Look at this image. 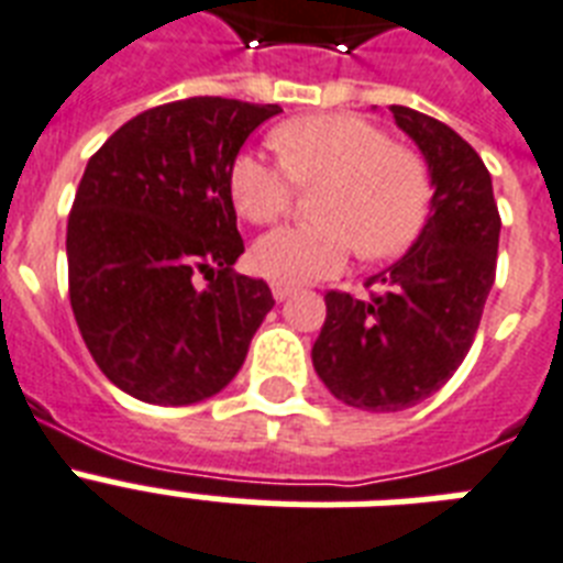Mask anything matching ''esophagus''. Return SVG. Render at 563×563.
<instances>
[{
	"label": "esophagus",
	"instance_id": "1",
	"mask_svg": "<svg viewBox=\"0 0 563 563\" xmlns=\"http://www.w3.org/2000/svg\"><path fill=\"white\" fill-rule=\"evenodd\" d=\"M291 291H295V286H289V283H272L274 300H286V297H291Z\"/></svg>",
	"mask_w": 563,
	"mask_h": 563
}]
</instances>
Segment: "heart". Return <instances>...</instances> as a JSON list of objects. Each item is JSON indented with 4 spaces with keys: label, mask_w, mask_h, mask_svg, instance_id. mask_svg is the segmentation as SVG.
Listing matches in <instances>:
<instances>
[{
    "label": "heart",
    "mask_w": 563,
    "mask_h": 563,
    "mask_svg": "<svg viewBox=\"0 0 563 563\" xmlns=\"http://www.w3.org/2000/svg\"><path fill=\"white\" fill-rule=\"evenodd\" d=\"M272 144L283 164L242 150L228 170L236 213L272 225L295 196L314 187V225L280 228L251 251V263L274 283H309L338 274L358 249L385 260L408 249L422 231L433 199L431 170L419 153L390 144L385 130L355 115H303L280 123Z\"/></svg>",
    "instance_id": "1"
}]
</instances>
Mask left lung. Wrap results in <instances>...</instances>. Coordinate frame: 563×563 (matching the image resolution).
<instances>
[{"mask_svg": "<svg viewBox=\"0 0 563 563\" xmlns=\"http://www.w3.org/2000/svg\"><path fill=\"white\" fill-rule=\"evenodd\" d=\"M431 170L433 199L408 254L369 277V297L327 291L314 373L350 408L396 413L433 396L463 364L495 286L500 213L486 164L451 126L390 107ZM367 283V286H369Z\"/></svg>", "mask_w": 563, "mask_h": 563, "instance_id": "1", "label": "left lung"}]
</instances>
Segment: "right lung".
<instances>
[{
  "label": "right lung",
  "instance_id": "obj_1",
  "mask_svg": "<svg viewBox=\"0 0 563 563\" xmlns=\"http://www.w3.org/2000/svg\"><path fill=\"white\" fill-rule=\"evenodd\" d=\"M280 112L173 100L123 123L86 164L68 213V297L95 364L135 399L181 408L217 396L272 312L266 283L234 272L245 245L228 170Z\"/></svg>",
  "mask_w": 563,
  "mask_h": 563
}]
</instances>
